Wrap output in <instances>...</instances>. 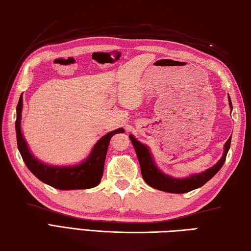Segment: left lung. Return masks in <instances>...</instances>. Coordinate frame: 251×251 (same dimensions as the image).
I'll use <instances>...</instances> for the list:
<instances>
[{"mask_svg": "<svg viewBox=\"0 0 251 251\" xmlns=\"http://www.w3.org/2000/svg\"><path fill=\"white\" fill-rule=\"evenodd\" d=\"M228 105H230L232 111L233 105L230 96H228ZM129 138L132 142V146L135 148L138 161H139L140 164L142 178L146 181L147 184L159 191L168 192V193L181 194L186 193V192H190L192 190H195L197 188H201V186L208 182V181L219 172L221 167L223 166V164H225L226 154L228 150H230L232 137L228 138L227 141L226 142L225 151H223L222 156L214 166L206 169L205 172L190 175L185 178H174L172 176L164 174L155 164V161H154L153 155L149 147L143 145L140 141H138L132 135H129Z\"/></svg>", "mask_w": 251, "mask_h": 251, "instance_id": "left-lung-1", "label": "left lung"}]
</instances>
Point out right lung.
<instances>
[{"mask_svg": "<svg viewBox=\"0 0 251 251\" xmlns=\"http://www.w3.org/2000/svg\"><path fill=\"white\" fill-rule=\"evenodd\" d=\"M23 95L20 96L17 105V119H16V136L17 146L25 166L42 182L58 190H84L92 189L100 183L102 178L104 161L108 152L111 138L115 134H123L125 130L117 128L112 130L96 142L89 155L83 161L71 166H56L41 162L31 153L21 131V116H23Z\"/></svg>", "mask_w": 251, "mask_h": 251, "instance_id": "1", "label": "right lung"}]
</instances>
